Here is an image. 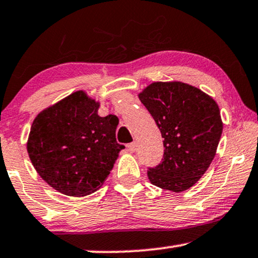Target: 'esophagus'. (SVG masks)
I'll use <instances>...</instances> for the list:
<instances>
[{
	"instance_id": "34e87169",
	"label": "esophagus",
	"mask_w": 258,
	"mask_h": 258,
	"mask_svg": "<svg viewBox=\"0 0 258 258\" xmlns=\"http://www.w3.org/2000/svg\"><path fill=\"white\" fill-rule=\"evenodd\" d=\"M127 148H128V151L135 152V151H136V149H137V143H136V142L130 143V144L127 145Z\"/></svg>"
}]
</instances>
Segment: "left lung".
I'll return each mask as SVG.
<instances>
[{"mask_svg": "<svg viewBox=\"0 0 258 258\" xmlns=\"http://www.w3.org/2000/svg\"><path fill=\"white\" fill-rule=\"evenodd\" d=\"M162 133V163L149 180L180 193L200 180L216 156L223 132L220 110L210 95L183 82H153L139 94Z\"/></svg>", "mask_w": 258, "mask_h": 258, "instance_id": "1", "label": "left lung"}]
</instances>
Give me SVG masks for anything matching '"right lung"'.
<instances>
[{"instance_id":"right-lung-1","label":"right lung","mask_w":258,"mask_h":258,"mask_svg":"<svg viewBox=\"0 0 258 258\" xmlns=\"http://www.w3.org/2000/svg\"><path fill=\"white\" fill-rule=\"evenodd\" d=\"M100 103L75 91L35 116L27 152L39 176L69 197L101 188L125 146L118 144L115 115L100 116Z\"/></svg>"}]
</instances>
